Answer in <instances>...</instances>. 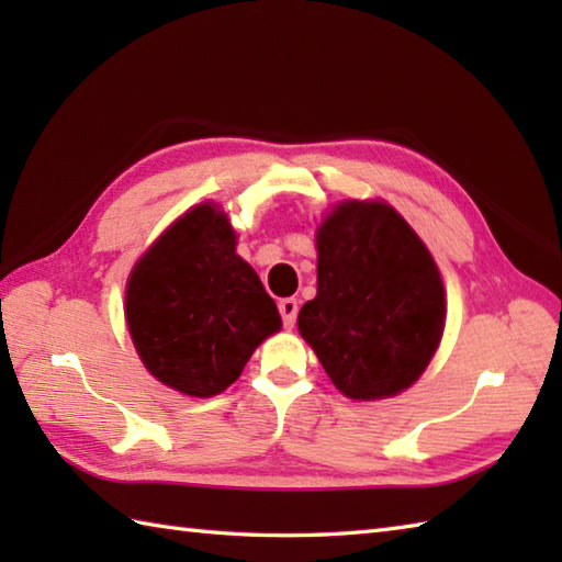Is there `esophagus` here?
Masks as SVG:
<instances>
[{
	"mask_svg": "<svg viewBox=\"0 0 562 562\" xmlns=\"http://www.w3.org/2000/svg\"><path fill=\"white\" fill-rule=\"evenodd\" d=\"M278 308H280V316H282L284 328H294L296 314H300V302L292 300V296H288V300H280Z\"/></svg>",
	"mask_w": 562,
	"mask_h": 562,
	"instance_id": "obj_1",
	"label": "esophagus"
}]
</instances>
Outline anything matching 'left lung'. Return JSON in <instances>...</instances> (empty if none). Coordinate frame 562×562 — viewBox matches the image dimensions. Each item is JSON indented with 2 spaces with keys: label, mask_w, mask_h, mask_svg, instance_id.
<instances>
[{
  "label": "left lung",
  "mask_w": 562,
  "mask_h": 562,
  "mask_svg": "<svg viewBox=\"0 0 562 562\" xmlns=\"http://www.w3.org/2000/svg\"><path fill=\"white\" fill-rule=\"evenodd\" d=\"M318 290L300 333L345 396H396L445 330V288L420 238L381 202H342L321 224Z\"/></svg>",
  "instance_id": "1"
}]
</instances>
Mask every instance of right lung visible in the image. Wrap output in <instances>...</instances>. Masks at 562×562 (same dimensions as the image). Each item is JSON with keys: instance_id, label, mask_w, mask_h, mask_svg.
<instances>
[{"instance_id": "1", "label": "right lung", "mask_w": 562, "mask_h": 562, "mask_svg": "<svg viewBox=\"0 0 562 562\" xmlns=\"http://www.w3.org/2000/svg\"><path fill=\"white\" fill-rule=\"evenodd\" d=\"M234 246L224 214L200 205L130 274L125 312L142 362L188 396H217L280 330L278 306Z\"/></svg>"}]
</instances>
